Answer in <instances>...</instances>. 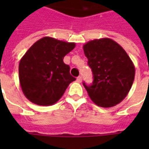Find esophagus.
Instances as JSON below:
<instances>
[{"instance_id": "1", "label": "esophagus", "mask_w": 149, "mask_h": 149, "mask_svg": "<svg viewBox=\"0 0 149 149\" xmlns=\"http://www.w3.org/2000/svg\"><path fill=\"white\" fill-rule=\"evenodd\" d=\"M77 81L79 82V83H80V82L82 81V77H81V76H79V77H77Z\"/></svg>"}]
</instances>
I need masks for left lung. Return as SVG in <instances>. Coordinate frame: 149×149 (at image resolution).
Instances as JSON below:
<instances>
[{
  "label": "left lung",
  "instance_id": "1",
  "mask_svg": "<svg viewBox=\"0 0 149 149\" xmlns=\"http://www.w3.org/2000/svg\"><path fill=\"white\" fill-rule=\"evenodd\" d=\"M83 49L94 74L91 85L83 83L90 99L103 108L119 104L134 80L133 61L123 47L109 38L90 40Z\"/></svg>",
  "mask_w": 149,
  "mask_h": 149
}]
</instances>
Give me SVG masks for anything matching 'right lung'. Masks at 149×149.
<instances>
[{"label":"right lung","instance_id":"obj_1","mask_svg":"<svg viewBox=\"0 0 149 149\" xmlns=\"http://www.w3.org/2000/svg\"><path fill=\"white\" fill-rule=\"evenodd\" d=\"M75 44L43 37L33 44L19 64V79L23 94L38 105L55 104L69 84L75 80L64 57Z\"/></svg>","mask_w":149,"mask_h":149}]
</instances>
